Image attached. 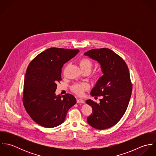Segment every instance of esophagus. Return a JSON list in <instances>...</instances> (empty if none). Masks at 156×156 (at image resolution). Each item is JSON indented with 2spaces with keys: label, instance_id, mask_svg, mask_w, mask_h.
<instances>
[{
  "label": "esophagus",
  "instance_id": "obj_1",
  "mask_svg": "<svg viewBox=\"0 0 156 156\" xmlns=\"http://www.w3.org/2000/svg\"><path fill=\"white\" fill-rule=\"evenodd\" d=\"M77 103H84V100L81 99V98H77Z\"/></svg>",
  "mask_w": 156,
  "mask_h": 156
}]
</instances>
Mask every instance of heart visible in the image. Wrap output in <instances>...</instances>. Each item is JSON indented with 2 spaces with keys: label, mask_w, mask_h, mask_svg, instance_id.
<instances>
[{
  "label": "heart",
  "mask_w": 156,
  "mask_h": 156,
  "mask_svg": "<svg viewBox=\"0 0 156 156\" xmlns=\"http://www.w3.org/2000/svg\"><path fill=\"white\" fill-rule=\"evenodd\" d=\"M79 65L83 71L88 70L90 71L93 66V63L89 59L83 58L79 61ZM101 73L100 72H98L96 74H95L94 77L98 78L101 76ZM88 88L89 86L87 83H76L72 86L71 89L74 92H75L77 95H81L83 94V91L86 89H88Z\"/></svg>",
  "instance_id": "1"
}]
</instances>
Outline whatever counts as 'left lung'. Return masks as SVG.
<instances>
[{
	"instance_id": "obj_1",
	"label": "left lung",
	"mask_w": 156,
	"mask_h": 156,
	"mask_svg": "<svg viewBox=\"0 0 156 156\" xmlns=\"http://www.w3.org/2000/svg\"><path fill=\"white\" fill-rule=\"evenodd\" d=\"M85 55L97 61L104 74L90 92L92 96L101 97L100 103L86 101L92 108L87 122L98 130L109 129L121 119L129 103L132 84L129 68L121 57L108 48L92 49Z\"/></svg>"
}]
</instances>
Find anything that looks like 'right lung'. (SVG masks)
Instances as JSON below:
<instances>
[{
    "label": "right lung",
    "mask_w": 156,
    "mask_h": 156,
    "mask_svg": "<svg viewBox=\"0 0 156 156\" xmlns=\"http://www.w3.org/2000/svg\"><path fill=\"white\" fill-rule=\"evenodd\" d=\"M78 49L51 47L38 55L29 64L24 82L23 103L31 118L46 128L64 122L68 111L76 103L67 94L56 95L57 83L62 80L64 64L74 58Z\"/></svg>",
    "instance_id": "obj_1"
}]
</instances>
